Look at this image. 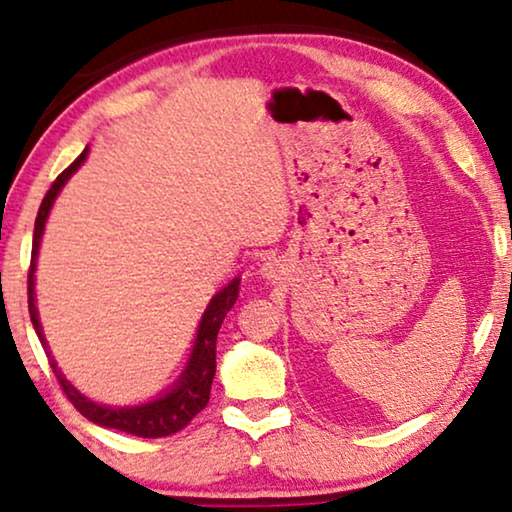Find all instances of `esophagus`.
Masks as SVG:
<instances>
[{
	"mask_svg": "<svg viewBox=\"0 0 512 512\" xmlns=\"http://www.w3.org/2000/svg\"><path fill=\"white\" fill-rule=\"evenodd\" d=\"M265 272H270V268H265Z\"/></svg>",
	"mask_w": 512,
	"mask_h": 512,
	"instance_id": "esophagus-1",
	"label": "esophagus"
}]
</instances>
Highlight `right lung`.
Returning a JSON list of instances; mask_svg holds the SVG:
<instances>
[{"label":"right lung","mask_w":512,"mask_h":512,"mask_svg":"<svg viewBox=\"0 0 512 512\" xmlns=\"http://www.w3.org/2000/svg\"><path fill=\"white\" fill-rule=\"evenodd\" d=\"M86 156H88V146L83 149L81 156L53 181V186L48 188L46 198L41 200L37 221H34L32 263H30V275H27V305H30L32 326L34 331H37L44 349H46V340H44V333H41L37 307H34V268H37L39 242H41V235H44L48 212H51L60 188L67 184V179L72 177L76 170H79V165L86 160ZM237 293H240V279L235 277L233 282L223 286V289L212 298V303L207 305V310L202 314V321L198 326V335H195V345H193L191 359L186 363V370L181 373L179 380L174 382L172 391H167L165 396H160L151 403L135 405V408H109V405L93 403L90 398L79 394V391L65 380V375L60 373L58 366H55V361L51 359L53 373L58 375V382L62 391H65V396L69 398V403H72L83 417L90 419V422L107 426V429L130 433V436L163 438L181 431L184 426L191 424V419L209 403V391H212V380L216 373V335H219V328L223 324V319H226V314L230 312V307L235 305Z\"/></svg>","instance_id":"right-lung-1"}]
</instances>
